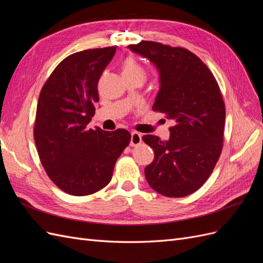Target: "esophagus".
<instances>
[{
  "label": "esophagus",
  "mask_w": 263,
  "mask_h": 263,
  "mask_svg": "<svg viewBox=\"0 0 263 263\" xmlns=\"http://www.w3.org/2000/svg\"><path fill=\"white\" fill-rule=\"evenodd\" d=\"M141 135L137 132H133L132 133V137H130V146L135 147V146H138L141 144Z\"/></svg>",
  "instance_id": "esophagus-1"
}]
</instances>
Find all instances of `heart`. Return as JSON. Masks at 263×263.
<instances>
[{"instance_id": "1", "label": "heart", "mask_w": 263, "mask_h": 263, "mask_svg": "<svg viewBox=\"0 0 263 263\" xmlns=\"http://www.w3.org/2000/svg\"><path fill=\"white\" fill-rule=\"evenodd\" d=\"M122 72L123 76H130V77H137L141 79L142 81L146 79V71L140 66L136 60L133 58L126 59L122 65Z\"/></svg>"}]
</instances>
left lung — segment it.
<instances>
[{
  "mask_svg": "<svg viewBox=\"0 0 263 263\" xmlns=\"http://www.w3.org/2000/svg\"><path fill=\"white\" fill-rule=\"evenodd\" d=\"M129 48L159 70L160 90L153 109L173 123L169 140L142 137L155 151L146 180L164 196L192 194L210 178L222 150L226 112L219 85L208 66L182 47L142 41Z\"/></svg>",
  "mask_w": 263,
  "mask_h": 263,
  "instance_id": "8db88e82",
  "label": "left lung"
}]
</instances>
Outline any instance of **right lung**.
<instances>
[{"label":"right lung","instance_id":"add662e5","mask_svg":"<svg viewBox=\"0 0 263 263\" xmlns=\"http://www.w3.org/2000/svg\"><path fill=\"white\" fill-rule=\"evenodd\" d=\"M116 47L68 55L54 68L39 94L34 138L49 179L74 196L93 194L112 180L115 162L130 133L87 129L99 102L98 82Z\"/></svg>","mask_w":263,"mask_h":263}]
</instances>
